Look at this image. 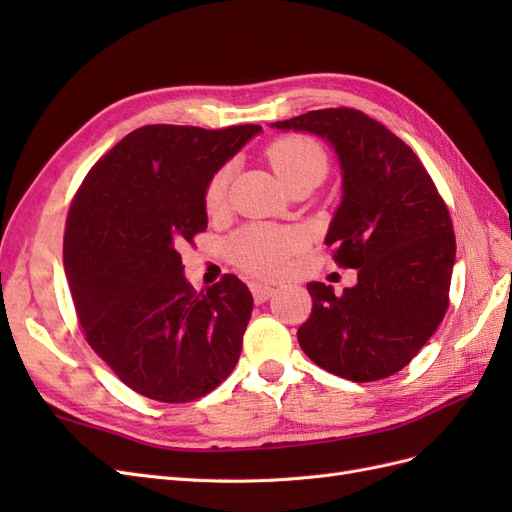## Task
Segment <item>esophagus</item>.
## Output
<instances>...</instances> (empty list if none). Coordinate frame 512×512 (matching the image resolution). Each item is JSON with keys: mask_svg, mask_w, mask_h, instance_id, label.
<instances>
[{"mask_svg": "<svg viewBox=\"0 0 512 512\" xmlns=\"http://www.w3.org/2000/svg\"><path fill=\"white\" fill-rule=\"evenodd\" d=\"M250 290H252V297H254L256 303L269 301V299L273 297V292H275L273 286H269V284H258V282L250 284Z\"/></svg>", "mask_w": 512, "mask_h": 512, "instance_id": "esophagus-1", "label": "esophagus"}]
</instances>
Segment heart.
<instances>
[{"label": "heart", "mask_w": 512, "mask_h": 512, "mask_svg": "<svg viewBox=\"0 0 512 512\" xmlns=\"http://www.w3.org/2000/svg\"><path fill=\"white\" fill-rule=\"evenodd\" d=\"M267 158L277 177L288 185L297 179L318 175L322 177L327 170V156L314 138L303 134H286L275 138L267 147ZM230 170L224 166L215 170L205 188V207L209 213L220 211L226 203ZM299 239L292 230L273 228V226H245L237 230L226 241L228 258L239 269L256 277H275L280 275L288 258L297 252Z\"/></svg>", "instance_id": "heart-1"}]
</instances>
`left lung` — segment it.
<instances>
[{
  "instance_id": "left-lung-1",
  "label": "left lung",
  "mask_w": 512,
  "mask_h": 512,
  "mask_svg": "<svg viewBox=\"0 0 512 512\" xmlns=\"http://www.w3.org/2000/svg\"><path fill=\"white\" fill-rule=\"evenodd\" d=\"M271 126L314 132L335 147L344 200L324 243L339 267L359 273L339 297L327 284H307L314 307L299 344L335 376L389 378L427 344L448 309L455 232L444 198L416 153L356 108H320Z\"/></svg>"
}]
</instances>
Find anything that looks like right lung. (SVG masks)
<instances>
[{"label":"right lung","mask_w":512,"mask_h":512,"mask_svg":"<svg viewBox=\"0 0 512 512\" xmlns=\"http://www.w3.org/2000/svg\"><path fill=\"white\" fill-rule=\"evenodd\" d=\"M260 126L153 123L91 166L64 232V267L87 344L138 395L185 404L235 369L252 292L237 275L196 292L179 247L207 228L205 188Z\"/></svg>","instance_id":"add662e5"}]
</instances>
